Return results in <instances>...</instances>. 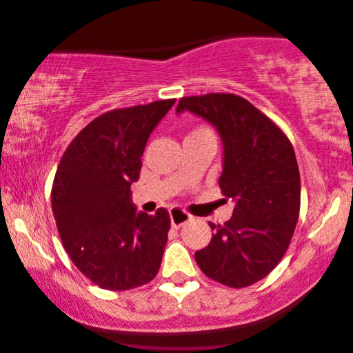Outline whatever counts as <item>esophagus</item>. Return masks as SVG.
Returning <instances> with one entry per match:
<instances>
[{"label": "esophagus", "mask_w": 353, "mask_h": 353, "mask_svg": "<svg viewBox=\"0 0 353 353\" xmlns=\"http://www.w3.org/2000/svg\"><path fill=\"white\" fill-rule=\"evenodd\" d=\"M188 221H191V215L188 214V212H184L183 208L176 207L170 210V224H172V228H181V225L186 224Z\"/></svg>", "instance_id": "esophagus-1"}]
</instances>
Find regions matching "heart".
I'll return each mask as SVG.
<instances>
[{
	"mask_svg": "<svg viewBox=\"0 0 353 353\" xmlns=\"http://www.w3.org/2000/svg\"><path fill=\"white\" fill-rule=\"evenodd\" d=\"M193 136H214V132H212L208 128H196L190 136H188V138H193Z\"/></svg>",
	"mask_w": 353,
	"mask_h": 353,
	"instance_id": "obj_1",
	"label": "heart"
}]
</instances>
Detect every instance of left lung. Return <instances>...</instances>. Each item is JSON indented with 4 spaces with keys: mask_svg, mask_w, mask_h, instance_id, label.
<instances>
[{
    "mask_svg": "<svg viewBox=\"0 0 353 353\" xmlns=\"http://www.w3.org/2000/svg\"><path fill=\"white\" fill-rule=\"evenodd\" d=\"M190 110L215 125L224 145L219 179L232 217L212 224L210 243L194 253L205 276L229 288H246L281 262L300 214V170L288 136L276 122L232 93L184 97Z\"/></svg>",
    "mask_w": 353,
    "mask_h": 353,
    "instance_id": "1",
    "label": "left lung"
}]
</instances>
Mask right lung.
Returning <instances> with one entry per match:
<instances>
[{
    "label": "right lung",
    "mask_w": 353,
    "mask_h": 353,
    "mask_svg": "<svg viewBox=\"0 0 353 353\" xmlns=\"http://www.w3.org/2000/svg\"><path fill=\"white\" fill-rule=\"evenodd\" d=\"M176 100L101 114L65 150L51 188L58 234L75 268L103 290L125 292L157 276L170 217L136 212L131 184L160 119Z\"/></svg>",
    "instance_id": "1"
}]
</instances>
